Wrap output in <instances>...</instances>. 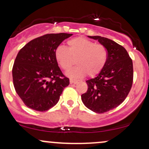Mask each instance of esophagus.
I'll return each instance as SVG.
<instances>
[{
    "mask_svg": "<svg viewBox=\"0 0 149 149\" xmlns=\"http://www.w3.org/2000/svg\"><path fill=\"white\" fill-rule=\"evenodd\" d=\"M77 80H75V79H73V78H70V83L71 84H73V83H77Z\"/></svg>",
    "mask_w": 149,
    "mask_h": 149,
    "instance_id": "1",
    "label": "esophagus"
}]
</instances>
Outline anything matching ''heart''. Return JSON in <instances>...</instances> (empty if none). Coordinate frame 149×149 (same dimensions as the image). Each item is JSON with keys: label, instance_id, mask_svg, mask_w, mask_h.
Here are the masks:
<instances>
[{"label": "heart", "instance_id": "1", "mask_svg": "<svg viewBox=\"0 0 149 149\" xmlns=\"http://www.w3.org/2000/svg\"><path fill=\"white\" fill-rule=\"evenodd\" d=\"M68 49L58 46L55 50V58L62 69L67 71L75 63L78 66L67 72L73 78H81L87 74L95 77L103 70L107 61V49L100 44L82 37H76L67 42Z\"/></svg>", "mask_w": 149, "mask_h": 149}]
</instances>
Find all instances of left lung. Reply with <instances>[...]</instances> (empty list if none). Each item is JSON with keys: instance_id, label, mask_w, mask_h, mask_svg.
Wrapping results in <instances>:
<instances>
[{"instance_id": "8db88e82", "label": "left lung", "mask_w": 149, "mask_h": 149, "mask_svg": "<svg viewBox=\"0 0 149 149\" xmlns=\"http://www.w3.org/2000/svg\"><path fill=\"white\" fill-rule=\"evenodd\" d=\"M88 37L98 40L107 49L108 56L103 70L86 81L88 91L81 100L91 110L104 113L116 108L128 95L133 83V63L127 50L114 41L100 36Z\"/></svg>"}]
</instances>
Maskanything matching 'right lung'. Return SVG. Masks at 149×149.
I'll list each match as a JSON object with an SVG mask.
<instances>
[{
  "label": "right lung",
  "mask_w": 149,
  "mask_h": 149,
  "mask_svg": "<svg viewBox=\"0 0 149 149\" xmlns=\"http://www.w3.org/2000/svg\"><path fill=\"white\" fill-rule=\"evenodd\" d=\"M68 33L47 34L34 39L19 50L13 67L16 93L29 108L45 112L56 104L69 79L62 73L55 50Z\"/></svg>",
  "instance_id": "obj_1"
}]
</instances>
